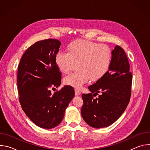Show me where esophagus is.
<instances>
[{"instance_id": "34e87169", "label": "esophagus", "mask_w": 150, "mask_h": 150, "mask_svg": "<svg viewBox=\"0 0 150 150\" xmlns=\"http://www.w3.org/2000/svg\"><path fill=\"white\" fill-rule=\"evenodd\" d=\"M75 95L76 96H79L81 94L80 91L78 89H77V88L75 89Z\"/></svg>"}]
</instances>
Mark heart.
Wrapping results in <instances>:
<instances>
[{
    "label": "heart",
    "mask_w": 150,
    "mask_h": 150,
    "mask_svg": "<svg viewBox=\"0 0 150 150\" xmlns=\"http://www.w3.org/2000/svg\"><path fill=\"white\" fill-rule=\"evenodd\" d=\"M112 53L107 45L97 42L77 40L68 46V52H57L54 63L63 74L69 73L77 63L78 71L63 79L66 85L80 88L91 78L97 81L108 72L111 65Z\"/></svg>",
    "instance_id": "obj_1"
}]
</instances>
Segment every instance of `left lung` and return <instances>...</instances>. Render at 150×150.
Here are the masks:
<instances>
[{"label":"left lung","instance_id":"1","mask_svg":"<svg viewBox=\"0 0 150 150\" xmlns=\"http://www.w3.org/2000/svg\"><path fill=\"white\" fill-rule=\"evenodd\" d=\"M112 53V60L108 72L90 85V93L82 95V117L94 128L113 124L125 112L131 98L132 75L129 72L127 56L119 46H116ZM97 95L99 97L94 99L93 97Z\"/></svg>","mask_w":150,"mask_h":150}]
</instances>
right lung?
<instances>
[{
    "label": "right lung",
    "instance_id": "add662e5",
    "mask_svg": "<svg viewBox=\"0 0 150 150\" xmlns=\"http://www.w3.org/2000/svg\"><path fill=\"white\" fill-rule=\"evenodd\" d=\"M60 45L56 39L38 41L25 52L18 65L19 103L29 119L43 129H52L60 124L75 95L69 85L53 94L51 93L61 83L62 74L54 63Z\"/></svg>",
    "mask_w": 150,
    "mask_h": 150
}]
</instances>
